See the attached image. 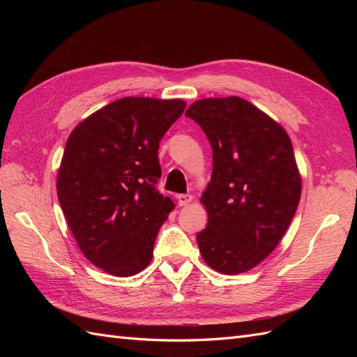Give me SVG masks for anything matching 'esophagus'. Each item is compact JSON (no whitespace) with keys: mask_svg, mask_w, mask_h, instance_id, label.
<instances>
[{"mask_svg":"<svg viewBox=\"0 0 357 357\" xmlns=\"http://www.w3.org/2000/svg\"><path fill=\"white\" fill-rule=\"evenodd\" d=\"M193 201V197L190 195V193H183V195H177V202L180 207H185V205L190 204Z\"/></svg>","mask_w":357,"mask_h":357,"instance_id":"1","label":"esophagus"}]
</instances>
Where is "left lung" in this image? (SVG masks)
<instances>
[{
  "label": "left lung",
  "mask_w": 357,
  "mask_h": 357,
  "mask_svg": "<svg viewBox=\"0 0 357 357\" xmlns=\"http://www.w3.org/2000/svg\"><path fill=\"white\" fill-rule=\"evenodd\" d=\"M207 135L213 174L197 234L210 268L235 275L261 264L282 241L301 198L294 147L282 125L240 96L205 98L185 113Z\"/></svg>",
  "instance_id": "obj_1"
}]
</instances>
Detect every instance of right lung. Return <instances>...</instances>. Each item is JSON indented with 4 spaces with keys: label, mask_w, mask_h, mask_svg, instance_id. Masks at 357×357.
Returning a JSON list of instances; mask_svg holds the SVG:
<instances>
[{
    "label": "right lung",
    "mask_w": 357,
    "mask_h": 357,
    "mask_svg": "<svg viewBox=\"0 0 357 357\" xmlns=\"http://www.w3.org/2000/svg\"><path fill=\"white\" fill-rule=\"evenodd\" d=\"M185 107L126 96L86 117L67 139L58 199L82 253L105 273L131 277L152 261L158 231L174 208L156 190L159 142Z\"/></svg>",
    "instance_id": "right-lung-1"
}]
</instances>
